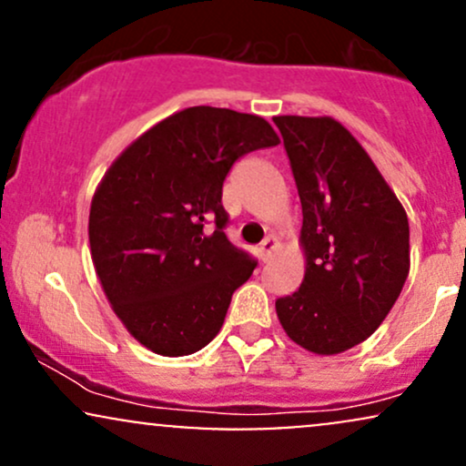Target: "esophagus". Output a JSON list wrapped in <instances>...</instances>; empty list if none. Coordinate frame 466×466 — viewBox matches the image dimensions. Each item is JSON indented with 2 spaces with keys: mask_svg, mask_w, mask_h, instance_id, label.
I'll list each match as a JSON object with an SVG mask.
<instances>
[{
  "mask_svg": "<svg viewBox=\"0 0 466 466\" xmlns=\"http://www.w3.org/2000/svg\"><path fill=\"white\" fill-rule=\"evenodd\" d=\"M278 248H280V243H278L276 238H265L263 240V245H260L258 248V256H260V260H263V263H267V260H271V256L276 254L278 251Z\"/></svg>",
  "mask_w": 466,
  "mask_h": 466,
  "instance_id": "34e87169",
  "label": "esophagus"
}]
</instances>
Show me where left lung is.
Wrapping results in <instances>:
<instances>
[{"instance_id":"left-lung-1","label":"left lung","mask_w":466,"mask_h":466,"mask_svg":"<svg viewBox=\"0 0 466 466\" xmlns=\"http://www.w3.org/2000/svg\"><path fill=\"white\" fill-rule=\"evenodd\" d=\"M302 203V285L276 300L289 339L339 355L368 339L410 274L405 208L366 148L330 116H276Z\"/></svg>"}]
</instances>
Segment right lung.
<instances>
[{
	"label": "right lung",
	"mask_w": 466,
	"mask_h": 466,
	"mask_svg": "<svg viewBox=\"0 0 466 466\" xmlns=\"http://www.w3.org/2000/svg\"><path fill=\"white\" fill-rule=\"evenodd\" d=\"M276 144L265 117L188 106L106 168L89 208V251L111 309L144 349L192 355L221 330L256 267L223 232V179L240 155Z\"/></svg>",
	"instance_id": "add662e5"
}]
</instances>
